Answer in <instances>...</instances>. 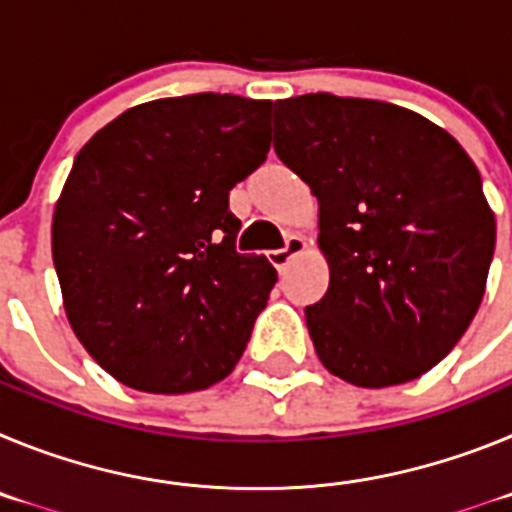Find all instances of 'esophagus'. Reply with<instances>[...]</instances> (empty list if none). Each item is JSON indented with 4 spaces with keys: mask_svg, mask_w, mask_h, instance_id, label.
Masks as SVG:
<instances>
[{
    "mask_svg": "<svg viewBox=\"0 0 512 512\" xmlns=\"http://www.w3.org/2000/svg\"><path fill=\"white\" fill-rule=\"evenodd\" d=\"M305 248H307V243L302 235H289L287 243H284V248H274V251H269V261L277 266V269H284V266L289 264V259H292V256H297V253L305 251Z\"/></svg>",
    "mask_w": 512,
    "mask_h": 512,
    "instance_id": "34e87169",
    "label": "esophagus"
}]
</instances>
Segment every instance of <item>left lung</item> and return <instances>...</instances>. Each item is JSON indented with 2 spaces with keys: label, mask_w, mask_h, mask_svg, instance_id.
Here are the masks:
<instances>
[{
  "label": "left lung",
  "mask_w": 512,
  "mask_h": 512,
  "mask_svg": "<svg viewBox=\"0 0 512 512\" xmlns=\"http://www.w3.org/2000/svg\"><path fill=\"white\" fill-rule=\"evenodd\" d=\"M274 151L320 205L330 284L305 320L325 369L356 387L433 369L477 315L495 253L467 151L418 112L325 92L277 102Z\"/></svg>",
  "instance_id": "left-lung-1"
}]
</instances>
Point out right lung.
Returning a JSON list of instances; mask_svg holds the SVG:
<instances>
[{
    "label": "right lung",
    "mask_w": 512,
    "mask_h": 512,
    "mask_svg": "<svg viewBox=\"0 0 512 512\" xmlns=\"http://www.w3.org/2000/svg\"><path fill=\"white\" fill-rule=\"evenodd\" d=\"M271 102L153 99L81 148L53 212L71 330L117 382L184 395L228 377L277 269L235 251L228 194L264 164Z\"/></svg>",
    "instance_id": "add662e5"
}]
</instances>
